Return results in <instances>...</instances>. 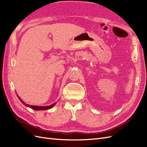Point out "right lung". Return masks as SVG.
Returning a JSON list of instances; mask_svg holds the SVG:
<instances>
[{"label":"right lung","mask_w":147,"mask_h":147,"mask_svg":"<svg viewBox=\"0 0 147 147\" xmlns=\"http://www.w3.org/2000/svg\"><path fill=\"white\" fill-rule=\"evenodd\" d=\"M17 96H18V97L19 100H20L24 105L27 106V107H30V108H31V109H33V110H48V109H50L52 108L54 106V105L56 104V102H55V103L53 104H51V105H48V106H35V105H29V104H26L24 101L22 100L20 98V97L18 96L17 95Z\"/></svg>","instance_id":"1"}]
</instances>
